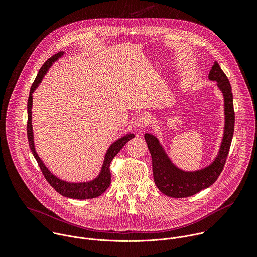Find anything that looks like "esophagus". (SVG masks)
<instances>
[{
  "label": "esophagus",
  "mask_w": 257,
  "mask_h": 257,
  "mask_svg": "<svg viewBox=\"0 0 257 257\" xmlns=\"http://www.w3.org/2000/svg\"><path fill=\"white\" fill-rule=\"evenodd\" d=\"M148 124H149V120L144 115H138L134 119V126L137 129H143L144 127L148 126Z\"/></svg>",
  "instance_id": "obj_1"
}]
</instances>
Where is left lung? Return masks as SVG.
I'll use <instances>...</instances> for the list:
<instances>
[{"instance_id":"8db88e82","label":"left lung","mask_w":257,"mask_h":257,"mask_svg":"<svg viewBox=\"0 0 257 257\" xmlns=\"http://www.w3.org/2000/svg\"><path fill=\"white\" fill-rule=\"evenodd\" d=\"M208 79L215 81L217 88L223 93L225 116L221 145L216 156L209 165L194 171L180 169L172 162L164 145L156 135L152 133L144 134L153 159V172L156 185L161 192L170 197H188L212 185L223 171L230 151L235 126L233 94L229 79L216 61L209 71Z\"/></svg>"}]
</instances>
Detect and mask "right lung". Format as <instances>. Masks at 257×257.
I'll list each match as a JSON object with an SVG mask.
<instances>
[{
	"instance_id": "right-lung-1",
	"label": "right lung",
	"mask_w": 257,
	"mask_h": 257,
	"mask_svg": "<svg viewBox=\"0 0 257 257\" xmlns=\"http://www.w3.org/2000/svg\"><path fill=\"white\" fill-rule=\"evenodd\" d=\"M65 52H59L55 54L53 57H51L40 69L38 76H36L34 82L32 83V86L30 88L28 102H27V137H28V143L29 148L31 150V153L34 157V159L38 162L45 178L50 183L51 186L54 187V189L59 192L61 195L69 198L74 199H89L94 198L99 195H101L111 184V172H109V165L113 159L116 157V155L121 151L123 146L135 135L131 132L125 134L124 136L118 138L116 141H114L111 145L108 146V149L104 155L103 163L101 166V169L98 173V175L89 181L84 182H68L65 180L60 179L56 175H54L49 168L46 166V164L43 162V160L40 158L39 154L36 153L35 144H34V135H33V129H32V93L34 90L39 87V85L42 83L44 77L48 73L49 69L53 66L55 62H57L60 58L64 56Z\"/></svg>"
}]
</instances>
